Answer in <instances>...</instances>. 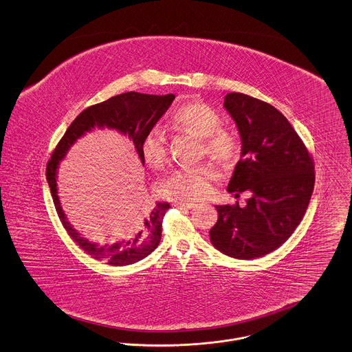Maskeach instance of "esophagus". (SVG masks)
<instances>
[{"label": "esophagus", "instance_id": "1", "mask_svg": "<svg viewBox=\"0 0 352 352\" xmlns=\"http://www.w3.org/2000/svg\"><path fill=\"white\" fill-rule=\"evenodd\" d=\"M174 206L178 207V208H192L197 205L194 202H188V201H175Z\"/></svg>", "mask_w": 352, "mask_h": 352}]
</instances>
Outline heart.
<instances>
[{
  "label": "heart",
  "instance_id": "heart-1",
  "mask_svg": "<svg viewBox=\"0 0 352 352\" xmlns=\"http://www.w3.org/2000/svg\"><path fill=\"white\" fill-rule=\"evenodd\" d=\"M173 124L202 140L204 148L211 160L221 165L232 164L239 154L236 138L223 127V117L202 102L187 104L171 116ZM142 155L147 165L158 167L167 157L165 131L160 126L151 127L142 144ZM214 168L208 165L175 170L161 185V195L168 199H202L211 192Z\"/></svg>",
  "mask_w": 352,
  "mask_h": 352
}]
</instances>
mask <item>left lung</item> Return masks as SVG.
Instances as JSON below:
<instances>
[{
    "mask_svg": "<svg viewBox=\"0 0 352 352\" xmlns=\"http://www.w3.org/2000/svg\"><path fill=\"white\" fill-rule=\"evenodd\" d=\"M225 107L242 138V158L228 192L252 195L246 206H215L212 246L235 259H255L280 248L300 223L315 184V165L298 133L272 104L228 93Z\"/></svg>",
    "mask_w": 352,
    "mask_h": 352,
    "instance_id": "8db88e82",
    "label": "left lung"
}]
</instances>
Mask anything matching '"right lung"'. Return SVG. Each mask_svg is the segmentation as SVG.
Wrapping results in <instances>:
<instances>
[{
    "instance_id": "add662e5",
    "label": "right lung",
    "mask_w": 352,
    "mask_h": 352,
    "mask_svg": "<svg viewBox=\"0 0 352 352\" xmlns=\"http://www.w3.org/2000/svg\"><path fill=\"white\" fill-rule=\"evenodd\" d=\"M174 98V94L151 96L129 91L120 96H114L101 104H93L77 116V118L67 127L63 138L52 153V157L46 165V179L50 187L53 204L58 214V218L69 236L96 261L104 262L110 266H126L146 258L158 248L161 242L162 219L170 205L160 202L151 210L144 214H138L135 217V221L130 225L126 235L118 242L98 246L82 238L70 226L63 214V207L60 205V199L57 195L56 178L58 164L66 155L70 146L80 137H82L86 131H90L94 127H109L118 130L133 141V145L141 158L142 165H145V158L142 155V144L146 134L164 116Z\"/></svg>"
}]
</instances>
